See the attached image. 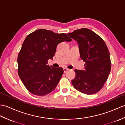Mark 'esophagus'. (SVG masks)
Instances as JSON below:
<instances>
[{
  "instance_id": "esophagus-1",
  "label": "esophagus",
  "mask_w": 125,
  "mask_h": 125,
  "mask_svg": "<svg viewBox=\"0 0 125 125\" xmlns=\"http://www.w3.org/2000/svg\"><path fill=\"white\" fill-rule=\"evenodd\" d=\"M63 70H64V73H67L68 71L69 70V69H68V68H64V69H63Z\"/></svg>"
}]
</instances>
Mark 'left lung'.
Segmentation results:
<instances>
[{
	"mask_svg": "<svg viewBox=\"0 0 125 125\" xmlns=\"http://www.w3.org/2000/svg\"><path fill=\"white\" fill-rule=\"evenodd\" d=\"M67 35L77 42L81 59L85 62L84 70H75L73 85L83 94H94L102 89L111 71L106 44L102 38L87 28L79 29Z\"/></svg>",
	"mask_w": 125,
	"mask_h": 125,
	"instance_id": "left-lung-1",
	"label": "left lung"
}]
</instances>
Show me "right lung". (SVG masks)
I'll list each match as a JSON object with an SVG mask.
<instances>
[{
	"label": "right lung",
	"instance_id": "right-lung-1",
	"mask_svg": "<svg viewBox=\"0 0 125 125\" xmlns=\"http://www.w3.org/2000/svg\"><path fill=\"white\" fill-rule=\"evenodd\" d=\"M72 40L64 33L39 29L29 34L18 56V73L26 88L36 95H45L56 87L62 77V68L50 67L48 60L55 55L57 45Z\"/></svg>",
	"mask_w": 125,
	"mask_h": 125
}]
</instances>
